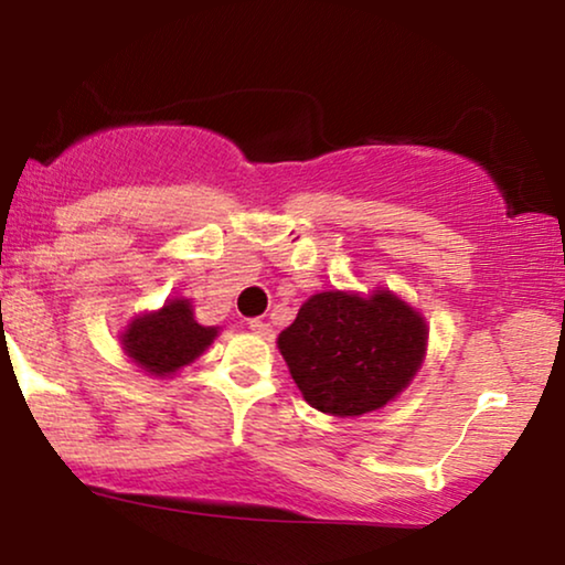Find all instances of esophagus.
Instances as JSON below:
<instances>
[{
    "label": "esophagus",
    "mask_w": 565,
    "mask_h": 565,
    "mask_svg": "<svg viewBox=\"0 0 565 565\" xmlns=\"http://www.w3.org/2000/svg\"><path fill=\"white\" fill-rule=\"evenodd\" d=\"M249 329H252L257 337H269V334H273V327H269V323L262 321V319H252V321H249Z\"/></svg>",
    "instance_id": "1"
}]
</instances>
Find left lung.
<instances>
[{
    "instance_id": "left-lung-1",
    "label": "left lung",
    "mask_w": 565,
    "mask_h": 565,
    "mask_svg": "<svg viewBox=\"0 0 565 565\" xmlns=\"http://www.w3.org/2000/svg\"><path fill=\"white\" fill-rule=\"evenodd\" d=\"M427 319L388 288L316 292L277 337L303 398L339 419L377 412L427 358Z\"/></svg>"
}]
</instances>
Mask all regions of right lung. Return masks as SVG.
<instances>
[{
	"instance_id": "1",
	"label": "right lung",
	"mask_w": 565,
	"mask_h": 565,
	"mask_svg": "<svg viewBox=\"0 0 565 565\" xmlns=\"http://www.w3.org/2000/svg\"><path fill=\"white\" fill-rule=\"evenodd\" d=\"M221 327H203L195 319L190 298H169L157 311H143L120 331V347L126 358L151 377H172L195 362Z\"/></svg>"
}]
</instances>
